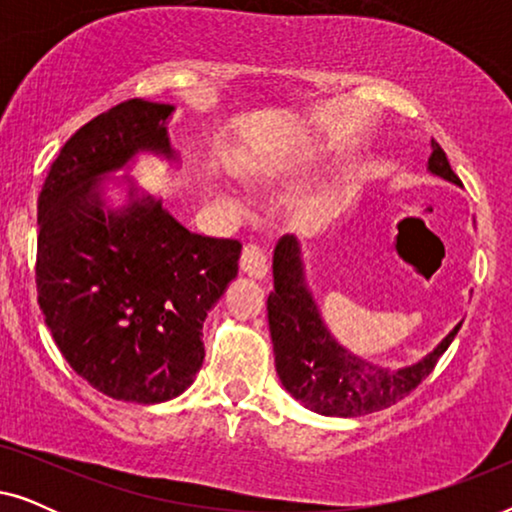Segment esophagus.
Listing matches in <instances>:
<instances>
[{
    "instance_id": "1",
    "label": "esophagus",
    "mask_w": 512,
    "mask_h": 512,
    "mask_svg": "<svg viewBox=\"0 0 512 512\" xmlns=\"http://www.w3.org/2000/svg\"><path fill=\"white\" fill-rule=\"evenodd\" d=\"M240 268L244 275L261 279L265 272H268V254L261 244L249 242L247 247L242 249V258H240Z\"/></svg>"
}]
</instances>
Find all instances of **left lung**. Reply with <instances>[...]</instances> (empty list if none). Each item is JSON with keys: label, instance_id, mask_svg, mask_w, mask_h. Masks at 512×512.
I'll return each mask as SVG.
<instances>
[{"label": "left lung", "instance_id": "8db88e82", "mask_svg": "<svg viewBox=\"0 0 512 512\" xmlns=\"http://www.w3.org/2000/svg\"><path fill=\"white\" fill-rule=\"evenodd\" d=\"M429 170L452 184H461L438 142H433ZM275 289L268 296V324L275 347L277 375L286 391L326 417H361L384 410L417 389L450 347L459 326L422 361L408 368H382L349 354L326 331L317 303L305 286L300 244L284 235L272 258Z\"/></svg>", "mask_w": 512, "mask_h": 512}]
</instances>
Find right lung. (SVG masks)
I'll use <instances>...</instances> for the list:
<instances>
[{"label":"right lung","mask_w":512,"mask_h":512,"mask_svg":"<svg viewBox=\"0 0 512 512\" xmlns=\"http://www.w3.org/2000/svg\"><path fill=\"white\" fill-rule=\"evenodd\" d=\"M172 104L125 100L67 139L41 186L39 307L69 366L104 396L163 403L205 359L202 324L242 244L195 235L151 195L104 212L102 177L139 151L174 160Z\"/></svg>","instance_id":"obj_1"}]
</instances>
